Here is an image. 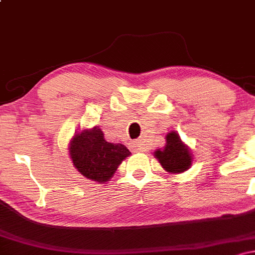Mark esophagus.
Segmentation results:
<instances>
[{
	"instance_id": "34e87169",
	"label": "esophagus",
	"mask_w": 255,
	"mask_h": 255,
	"mask_svg": "<svg viewBox=\"0 0 255 255\" xmlns=\"http://www.w3.org/2000/svg\"><path fill=\"white\" fill-rule=\"evenodd\" d=\"M133 147L136 151H145V144L142 140H135L133 141Z\"/></svg>"
}]
</instances>
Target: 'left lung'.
<instances>
[{
	"instance_id": "1",
	"label": "left lung",
	"mask_w": 255,
	"mask_h": 255,
	"mask_svg": "<svg viewBox=\"0 0 255 255\" xmlns=\"http://www.w3.org/2000/svg\"><path fill=\"white\" fill-rule=\"evenodd\" d=\"M154 154L159 160L160 165L169 172L178 174V172L187 170L191 166V152L181 141L180 136L175 131H171L166 135L165 147L163 150H157Z\"/></svg>"
}]
</instances>
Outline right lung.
I'll return each mask as SVG.
<instances>
[{"label": "right lung", "mask_w": 255, "mask_h": 255, "mask_svg": "<svg viewBox=\"0 0 255 255\" xmlns=\"http://www.w3.org/2000/svg\"><path fill=\"white\" fill-rule=\"evenodd\" d=\"M69 152L78 171L97 182H107L113 177L122 160L130 154L125 145L105 141L98 127L78 133L73 137Z\"/></svg>", "instance_id": "right-lung-1"}]
</instances>
